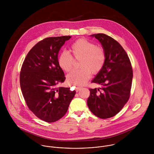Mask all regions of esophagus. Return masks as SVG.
<instances>
[{
	"label": "esophagus",
	"mask_w": 154,
	"mask_h": 154,
	"mask_svg": "<svg viewBox=\"0 0 154 154\" xmlns=\"http://www.w3.org/2000/svg\"><path fill=\"white\" fill-rule=\"evenodd\" d=\"M81 88H82L81 87H77L76 88V92H78Z\"/></svg>",
	"instance_id": "esophagus-1"
}]
</instances>
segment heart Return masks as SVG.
<instances>
[{"label":"heart","mask_w":154,"mask_h":154,"mask_svg":"<svg viewBox=\"0 0 154 154\" xmlns=\"http://www.w3.org/2000/svg\"><path fill=\"white\" fill-rule=\"evenodd\" d=\"M70 51L76 59H80L79 69L72 70L67 75V82L71 84L84 85L91 77V73H99L104 66L106 55L104 50L84 38L72 44ZM58 64L66 72L71 70L73 65L72 56L66 51H62L58 57Z\"/></svg>","instance_id":"heart-1"}]
</instances>
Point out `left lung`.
<instances>
[{
    "instance_id": "8db88e82",
    "label": "left lung",
    "mask_w": 154,
    "mask_h": 154,
    "mask_svg": "<svg viewBox=\"0 0 154 154\" xmlns=\"http://www.w3.org/2000/svg\"><path fill=\"white\" fill-rule=\"evenodd\" d=\"M102 45L106 55L104 66L92 80L100 88L89 89L87 104L97 117L108 119L117 114L128 102L132 87L133 70L122 46L104 34L91 35Z\"/></svg>"
}]
</instances>
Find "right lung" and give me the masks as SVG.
<instances>
[{
    "mask_svg": "<svg viewBox=\"0 0 154 154\" xmlns=\"http://www.w3.org/2000/svg\"><path fill=\"white\" fill-rule=\"evenodd\" d=\"M70 36L46 38L27 54L20 72V86L26 104L38 118L52 123L67 112L76 91L58 87L65 81L58 54Z\"/></svg>",
    "mask_w": 154,
    "mask_h": 154,
    "instance_id": "obj_1",
    "label": "right lung"
}]
</instances>
